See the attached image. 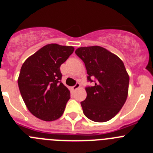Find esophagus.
I'll list each match as a JSON object with an SVG mask.
<instances>
[{
  "label": "esophagus",
  "instance_id": "esophagus-1",
  "mask_svg": "<svg viewBox=\"0 0 153 153\" xmlns=\"http://www.w3.org/2000/svg\"><path fill=\"white\" fill-rule=\"evenodd\" d=\"M79 86H80V84H79V83H76L74 86H72V87H71V89H72L73 90H76V89L79 88Z\"/></svg>",
  "mask_w": 153,
  "mask_h": 153
}]
</instances>
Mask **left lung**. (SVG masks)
Returning <instances> with one entry per match:
<instances>
[{
    "instance_id": "8db88e82",
    "label": "left lung",
    "mask_w": 153,
    "mask_h": 153,
    "mask_svg": "<svg viewBox=\"0 0 153 153\" xmlns=\"http://www.w3.org/2000/svg\"><path fill=\"white\" fill-rule=\"evenodd\" d=\"M76 54L83 60L87 80L93 86L80 102L84 115L94 122H106L122 109L126 100L129 77L124 63L117 55L100 46L82 47Z\"/></svg>"
}]
</instances>
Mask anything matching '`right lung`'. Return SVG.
I'll list each match as a JSON object with an SVG mask.
<instances>
[{
    "label": "right lung",
    "instance_id": "right-lung-1",
    "mask_svg": "<svg viewBox=\"0 0 153 153\" xmlns=\"http://www.w3.org/2000/svg\"><path fill=\"white\" fill-rule=\"evenodd\" d=\"M70 46H44L23 63L18 86L28 110L44 121L60 118L70 98V90L61 83L60 67L72 54Z\"/></svg>",
    "mask_w": 153,
    "mask_h": 153
}]
</instances>
